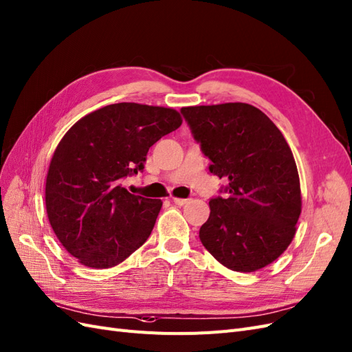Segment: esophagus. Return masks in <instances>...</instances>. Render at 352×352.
<instances>
[{
    "label": "esophagus",
    "mask_w": 352,
    "mask_h": 352,
    "mask_svg": "<svg viewBox=\"0 0 352 352\" xmlns=\"http://www.w3.org/2000/svg\"><path fill=\"white\" fill-rule=\"evenodd\" d=\"M190 199H182V197H173V202L175 204V205H178V206H183V205H186L187 202H188Z\"/></svg>",
    "instance_id": "1"
}]
</instances>
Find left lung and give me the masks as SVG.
<instances>
[{"instance_id": "8db88e82", "label": "left lung", "mask_w": 352, "mask_h": 352, "mask_svg": "<svg viewBox=\"0 0 352 352\" xmlns=\"http://www.w3.org/2000/svg\"><path fill=\"white\" fill-rule=\"evenodd\" d=\"M209 170L227 186L209 200L199 237L218 263L250 273L276 261L292 242L300 215L295 159L280 129L246 103L183 107Z\"/></svg>"}]
</instances>
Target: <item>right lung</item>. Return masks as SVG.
<instances>
[{
    "label": "right lung",
    "mask_w": 352,
    "mask_h": 352,
    "mask_svg": "<svg viewBox=\"0 0 352 352\" xmlns=\"http://www.w3.org/2000/svg\"><path fill=\"white\" fill-rule=\"evenodd\" d=\"M182 122L174 109L116 103L65 134L48 168L45 206L60 243L79 263L115 267L148 239L162 202L131 195L122 182L142 173L148 148Z\"/></svg>",
    "instance_id": "add662e5"
}]
</instances>
